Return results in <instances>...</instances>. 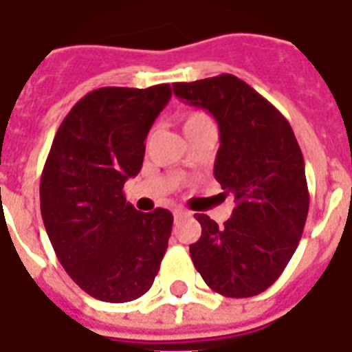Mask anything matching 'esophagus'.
<instances>
[{"instance_id": "1", "label": "esophagus", "mask_w": 352, "mask_h": 352, "mask_svg": "<svg viewBox=\"0 0 352 352\" xmlns=\"http://www.w3.org/2000/svg\"><path fill=\"white\" fill-rule=\"evenodd\" d=\"M186 215H188L186 210H182V208L173 210V217H175V219H181V217H186Z\"/></svg>"}]
</instances>
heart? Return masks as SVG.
Returning <instances> with one entry per match:
<instances>
[{"mask_svg":"<svg viewBox=\"0 0 352 352\" xmlns=\"http://www.w3.org/2000/svg\"><path fill=\"white\" fill-rule=\"evenodd\" d=\"M208 126H212V120H210V117L204 111H188L182 117V131H184V135L199 131V129Z\"/></svg>","mask_w":352,"mask_h":352,"instance_id":"b5f03b06","label":"heart"}]
</instances>
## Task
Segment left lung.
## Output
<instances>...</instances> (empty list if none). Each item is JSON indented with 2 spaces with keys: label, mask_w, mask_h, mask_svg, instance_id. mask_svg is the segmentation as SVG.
Masks as SVG:
<instances>
[{
  "label": "left lung",
  "mask_w": 352,
  "mask_h": 352,
  "mask_svg": "<svg viewBox=\"0 0 352 352\" xmlns=\"http://www.w3.org/2000/svg\"><path fill=\"white\" fill-rule=\"evenodd\" d=\"M173 93L217 120L214 177L235 197L225 226L195 214L203 232L190 245L193 265L219 294H261L294 256L309 214L300 144L289 120L234 74L179 82Z\"/></svg>",
  "instance_id": "1"
}]
</instances>
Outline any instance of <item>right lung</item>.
I'll list each match as a JSON object with an SVG mask.
<instances>
[{
    "label": "right lung",
    "instance_id": "1",
    "mask_svg": "<svg viewBox=\"0 0 352 352\" xmlns=\"http://www.w3.org/2000/svg\"><path fill=\"white\" fill-rule=\"evenodd\" d=\"M171 87H100L58 127L40 181L47 235L65 272L87 294L124 303L146 294L168 248L173 215L142 214L124 182L142 168L146 137Z\"/></svg>",
    "mask_w": 352,
    "mask_h": 352
}]
</instances>
